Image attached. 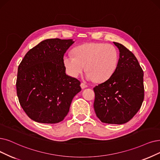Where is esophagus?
<instances>
[{
	"instance_id": "obj_1",
	"label": "esophagus",
	"mask_w": 160,
	"mask_h": 160,
	"mask_svg": "<svg viewBox=\"0 0 160 160\" xmlns=\"http://www.w3.org/2000/svg\"><path fill=\"white\" fill-rule=\"evenodd\" d=\"M87 87H88L87 85H86L85 83H84V82H81V87L82 88H87Z\"/></svg>"
}]
</instances>
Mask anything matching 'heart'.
Instances as JSON below:
<instances>
[{
  "instance_id": "heart-1",
  "label": "heart",
  "mask_w": 160,
  "mask_h": 160,
  "mask_svg": "<svg viewBox=\"0 0 160 160\" xmlns=\"http://www.w3.org/2000/svg\"><path fill=\"white\" fill-rule=\"evenodd\" d=\"M73 53H66L63 63L67 73L78 78L85 69V78L103 82L111 78L118 65V52L113 45L104 43H87L78 46Z\"/></svg>"
}]
</instances>
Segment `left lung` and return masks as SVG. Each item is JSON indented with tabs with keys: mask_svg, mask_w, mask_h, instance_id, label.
<instances>
[{
	"mask_svg": "<svg viewBox=\"0 0 160 160\" xmlns=\"http://www.w3.org/2000/svg\"><path fill=\"white\" fill-rule=\"evenodd\" d=\"M113 43L119 50L118 65L110 78L93 88L94 109L102 122L121 125L130 121L142 106L144 73L132 52Z\"/></svg>",
	"mask_w": 160,
	"mask_h": 160,
	"instance_id": "obj_1",
	"label": "left lung"
}]
</instances>
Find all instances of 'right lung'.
Segmentation results:
<instances>
[{
  "instance_id": "right-lung-1",
  "label": "right lung",
  "mask_w": 160,
  "mask_h": 160,
  "mask_svg": "<svg viewBox=\"0 0 160 160\" xmlns=\"http://www.w3.org/2000/svg\"><path fill=\"white\" fill-rule=\"evenodd\" d=\"M72 39L42 41L25 55L18 69L17 95L28 117L41 123H57L69 112L80 81L66 73L63 58Z\"/></svg>"
}]
</instances>
